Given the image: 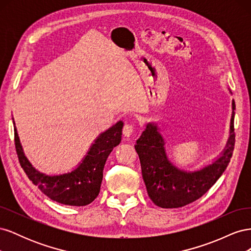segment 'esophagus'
<instances>
[{
    "instance_id": "esophagus-1",
    "label": "esophagus",
    "mask_w": 251,
    "mask_h": 251,
    "mask_svg": "<svg viewBox=\"0 0 251 251\" xmlns=\"http://www.w3.org/2000/svg\"><path fill=\"white\" fill-rule=\"evenodd\" d=\"M133 132H134V126L130 124H126L123 128V133L125 135V137H130V136L133 134Z\"/></svg>"
}]
</instances>
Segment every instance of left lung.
<instances>
[{
    "mask_svg": "<svg viewBox=\"0 0 251 251\" xmlns=\"http://www.w3.org/2000/svg\"><path fill=\"white\" fill-rule=\"evenodd\" d=\"M229 93L230 92V89ZM229 126V136L225 148L209 163L193 171L180 169L173 163L166 153L165 139L157 124L148 123L140 137L136 141L135 150L140 159L141 173L150 199L162 208L182 207L198 200L217 180L228 165L234 147V110Z\"/></svg>",
    "mask_w": 251,
    "mask_h": 251,
    "instance_id": "8db88e82",
    "label": "left lung"
}]
</instances>
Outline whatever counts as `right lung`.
<instances>
[{
  "label": "right lung",
  "mask_w": 251,
  "mask_h": 251,
  "mask_svg": "<svg viewBox=\"0 0 251 251\" xmlns=\"http://www.w3.org/2000/svg\"><path fill=\"white\" fill-rule=\"evenodd\" d=\"M14 140L21 166L30 181L53 201L71 206H85L100 194L105 161L113 149L121 142L124 123L119 120L100 133L91 144L81 161L69 172L47 174L36 170L28 160L20 141L16 123Z\"/></svg>",
  "instance_id": "1"
}]
</instances>
